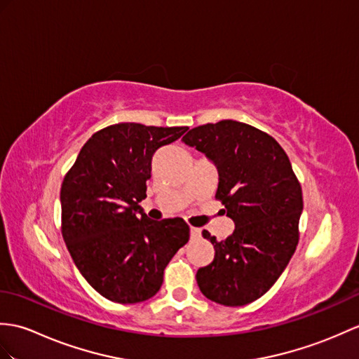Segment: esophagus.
<instances>
[{"label": "esophagus", "mask_w": 359, "mask_h": 359, "mask_svg": "<svg viewBox=\"0 0 359 359\" xmlns=\"http://www.w3.org/2000/svg\"><path fill=\"white\" fill-rule=\"evenodd\" d=\"M200 232H202V229H198V228H194V226H191V229H189V234H191V238H198V237H200Z\"/></svg>", "instance_id": "esophagus-1"}]
</instances>
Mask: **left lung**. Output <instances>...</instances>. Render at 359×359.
Returning a JSON list of instances; mask_svg holds the SVG:
<instances>
[{
    "mask_svg": "<svg viewBox=\"0 0 359 359\" xmlns=\"http://www.w3.org/2000/svg\"><path fill=\"white\" fill-rule=\"evenodd\" d=\"M182 140L215 165V198L236 223L222 241L202 232L215 255L197 271V285L214 303H252L273 286L298 245L303 194L292 165L268 133L231 119L200 125Z\"/></svg>",
    "mask_w": 359,
    "mask_h": 359,
    "instance_id": "1",
    "label": "left lung"
}]
</instances>
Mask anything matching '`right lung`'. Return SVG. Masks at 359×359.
Instances as JSON below:
<instances>
[{"label": "right lung", "instance_id": "right-lung-1", "mask_svg": "<svg viewBox=\"0 0 359 359\" xmlns=\"http://www.w3.org/2000/svg\"><path fill=\"white\" fill-rule=\"evenodd\" d=\"M187 130L110 125L86 142L65 174L64 241L82 277L110 302L133 304L154 297L166 264L189 240L185 220L156 222L139 205L147 197L154 153Z\"/></svg>", "mask_w": 359, "mask_h": 359}]
</instances>
